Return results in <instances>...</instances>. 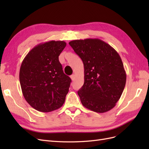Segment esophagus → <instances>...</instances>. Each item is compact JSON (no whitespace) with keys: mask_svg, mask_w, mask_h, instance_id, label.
Wrapping results in <instances>:
<instances>
[{"mask_svg":"<svg viewBox=\"0 0 149 149\" xmlns=\"http://www.w3.org/2000/svg\"><path fill=\"white\" fill-rule=\"evenodd\" d=\"M70 78L71 79V80H74L75 78V75L74 74H72L70 76Z\"/></svg>","mask_w":149,"mask_h":149,"instance_id":"esophagus-1","label":"esophagus"}]
</instances>
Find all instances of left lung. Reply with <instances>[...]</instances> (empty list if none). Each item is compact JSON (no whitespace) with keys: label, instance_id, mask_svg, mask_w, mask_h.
Segmentation results:
<instances>
[{"label":"left lung","instance_id":"1","mask_svg":"<svg viewBox=\"0 0 149 149\" xmlns=\"http://www.w3.org/2000/svg\"><path fill=\"white\" fill-rule=\"evenodd\" d=\"M69 44L84 65V82L78 91L82 104L99 113L109 111L119 101L126 83L118 53L98 38L76 40Z\"/></svg>","mask_w":149,"mask_h":149}]
</instances>
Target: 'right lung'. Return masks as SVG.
Returning <instances> with one entry per match:
<instances>
[{"mask_svg":"<svg viewBox=\"0 0 149 149\" xmlns=\"http://www.w3.org/2000/svg\"><path fill=\"white\" fill-rule=\"evenodd\" d=\"M66 45L64 41H49L33 48L25 57L19 79L23 95L40 112L59 109L65 101L71 79L63 71L58 56Z\"/></svg>","mask_w":149,"mask_h":149,"instance_id":"right-lung-1","label":"right lung"}]
</instances>
